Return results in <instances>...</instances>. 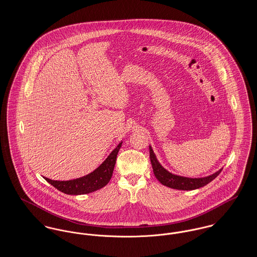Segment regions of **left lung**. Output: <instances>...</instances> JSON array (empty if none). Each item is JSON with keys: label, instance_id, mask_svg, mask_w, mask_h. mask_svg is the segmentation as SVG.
I'll list each match as a JSON object with an SVG mask.
<instances>
[{"label": "left lung", "instance_id": "left-lung-1", "mask_svg": "<svg viewBox=\"0 0 257 257\" xmlns=\"http://www.w3.org/2000/svg\"><path fill=\"white\" fill-rule=\"evenodd\" d=\"M150 149V160L153 168L155 177L158 179V181L169 188L176 189V190H182V191H192L196 190L199 188H202L208 183H210L213 179H215L219 173L221 172L222 169L218 170L214 174L204 177V178H187V177H182L178 175H174L167 171L157 160L156 155L153 152L152 147H149Z\"/></svg>", "mask_w": 257, "mask_h": 257}]
</instances>
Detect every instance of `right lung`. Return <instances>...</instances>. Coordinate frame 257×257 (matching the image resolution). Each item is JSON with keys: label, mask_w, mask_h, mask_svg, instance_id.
<instances>
[{"label": "right lung", "mask_w": 257, "mask_h": 257, "mask_svg": "<svg viewBox=\"0 0 257 257\" xmlns=\"http://www.w3.org/2000/svg\"><path fill=\"white\" fill-rule=\"evenodd\" d=\"M121 145L122 142L118 144V146L110 153L97 169L84 177L70 181H53L48 178H45V180L55 189L66 195H85L102 189L109 183L112 177L116 158Z\"/></svg>", "instance_id": "obj_1"}]
</instances>
